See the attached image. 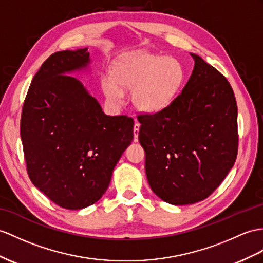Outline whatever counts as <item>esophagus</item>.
<instances>
[{
  "instance_id": "esophagus-1",
  "label": "esophagus",
  "mask_w": 263,
  "mask_h": 263,
  "mask_svg": "<svg viewBox=\"0 0 263 263\" xmlns=\"http://www.w3.org/2000/svg\"><path fill=\"white\" fill-rule=\"evenodd\" d=\"M139 128H140V124L139 123H135V125H134V142H138Z\"/></svg>"
}]
</instances>
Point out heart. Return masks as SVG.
Segmentation results:
<instances>
[{
	"label": "heart",
	"instance_id": "b5f03b06",
	"mask_svg": "<svg viewBox=\"0 0 263 263\" xmlns=\"http://www.w3.org/2000/svg\"><path fill=\"white\" fill-rule=\"evenodd\" d=\"M184 79V68L177 59L138 51L115 61L111 76L101 78V88L112 105L123 102V89L133 90L134 106L153 114L163 110L174 100Z\"/></svg>",
	"mask_w": 263,
	"mask_h": 263
}]
</instances>
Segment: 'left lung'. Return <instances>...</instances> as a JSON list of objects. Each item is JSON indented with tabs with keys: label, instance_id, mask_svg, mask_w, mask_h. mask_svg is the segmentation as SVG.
Listing matches in <instances>:
<instances>
[{
	"label": "left lung",
	"instance_id": "left-lung-1",
	"mask_svg": "<svg viewBox=\"0 0 263 263\" xmlns=\"http://www.w3.org/2000/svg\"><path fill=\"white\" fill-rule=\"evenodd\" d=\"M194 69L163 110L139 115L138 139L152 191L173 205L210 196L238 155V107L226 77L191 53Z\"/></svg>",
	"mask_w": 263,
	"mask_h": 263
}]
</instances>
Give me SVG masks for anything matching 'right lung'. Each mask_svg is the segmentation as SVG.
I'll use <instances>...</instances> for the list:
<instances>
[{
    "label": "right lung",
    "mask_w": 263,
    "mask_h": 263,
    "mask_svg": "<svg viewBox=\"0 0 263 263\" xmlns=\"http://www.w3.org/2000/svg\"><path fill=\"white\" fill-rule=\"evenodd\" d=\"M88 49L58 51L32 79L21 116L27 171L35 187L63 209L81 210L105 194L134 139V120L107 116L71 72L90 63Z\"/></svg>",
    "instance_id": "right-lung-1"
}]
</instances>
